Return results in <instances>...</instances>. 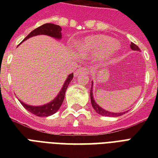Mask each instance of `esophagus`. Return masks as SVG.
Here are the masks:
<instances>
[{"instance_id":"obj_1","label":"esophagus","mask_w":158,"mask_h":158,"mask_svg":"<svg viewBox=\"0 0 158 158\" xmlns=\"http://www.w3.org/2000/svg\"><path fill=\"white\" fill-rule=\"evenodd\" d=\"M88 69L85 68V67H82V68H80V69H78V71L76 73V75H78V74H80V73H88Z\"/></svg>"}]
</instances>
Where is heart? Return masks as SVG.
<instances>
[{
  "instance_id": "heart-1",
  "label": "heart",
  "mask_w": 158,
  "mask_h": 158,
  "mask_svg": "<svg viewBox=\"0 0 158 158\" xmlns=\"http://www.w3.org/2000/svg\"><path fill=\"white\" fill-rule=\"evenodd\" d=\"M117 47V41L111 37L104 35L89 36L79 42L77 48L82 55L101 56L113 52Z\"/></svg>"
}]
</instances>
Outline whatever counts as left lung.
<instances>
[{"label": "left lung", "mask_w": 158, "mask_h": 158, "mask_svg": "<svg viewBox=\"0 0 158 158\" xmlns=\"http://www.w3.org/2000/svg\"><path fill=\"white\" fill-rule=\"evenodd\" d=\"M130 47L132 50L134 51H140L139 48L135 45V44H134L133 42L130 43ZM92 86H93V84H91V89H90V101H91V104H92V106L93 108L95 109L96 113L100 114V115H102V116H108V117H118V116H121L123 115V113H110V112H107L106 111L105 109H103L102 107H101L97 105V103L96 102V101L94 100V97H93V92H92Z\"/></svg>", "instance_id": "1"}]
</instances>
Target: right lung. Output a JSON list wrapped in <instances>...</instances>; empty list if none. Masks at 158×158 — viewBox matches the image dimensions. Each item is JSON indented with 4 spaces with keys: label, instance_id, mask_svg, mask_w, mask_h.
<instances>
[{
    "label": "right lung",
    "instance_id": "add662e5",
    "mask_svg": "<svg viewBox=\"0 0 158 158\" xmlns=\"http://www.w3.org/2000/svg\"><path fill=\"white\" fill-rule=\"evenodd\" d=\"M61 31H62V28L59 25H56L54 23H45V24L38 27L37 29H34L32 32L29 33L23 41H24L27 39L30 38V37L39 35H46L54 37L56 39H61V37H62V32ZM73 73L69 74L68 79H66L65 83L62 86L61 91L59 92V94L55 99L51 102L40 106H29V105H27V104H24L23 102H22L21 101H20V103L22 104L25 109H27L29 112L35 114L36 116L47 117L50 116V115H52V114L56 113L58 111L59 107L62 106L63 100H64V96H65L66 89L68 88L69 83L71 82V80L73 79Z\"/></svg>",
    "mask_w": 158,
    "mask_h": 158
}]
</instances>
